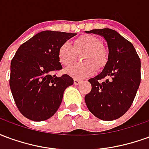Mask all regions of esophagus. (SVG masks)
<instances>
[{
    "label": "esophagus",
    "mask_w": 149,
    "mask_h": 149,
    "mask_svg": "<svg viewBox=\"0 0 149 149\" xmlns=\"http://www.w3.org/2000/svg\"><path fill=\"white\" fill-rule=\"evenodd\" d=\"M80 82H81V81L78 80V79H74V80H73V83H74V84H78Z\"/></svg>",
    "instance_id": "1"
}]
</instances>
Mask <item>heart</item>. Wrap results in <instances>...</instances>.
Listing matches in <instances>:
<instances>
[{"label":"heart","mask_w":149,"mask_h":149,"mask_svg":"<svg viewBox=\"0 0 149 149\" xmlns=\"http://www.w3.org/2000/svg\"><path fill=\"white\" fill-rule=\"evenodd\" d=\"M81 61L71 65L65 72L75 79H84L90 77L97 69H101L108 61V52L103 47L102 41L93 35H84L77 37L73 45L65 41L59 47L58 60L63 66H68L76 61L77 54L84 52Z\"/></svg>","instance_id":"1"}]
</instances>
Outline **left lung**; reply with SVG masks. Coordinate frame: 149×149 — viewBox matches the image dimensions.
<instances>
[{"label":"left lung","mask_w":149,"mask_h":149,"mask_svg":"<svg viewBox=\"0 0 149 149\" xmlns=\"http://www.w3.org/2000/svg\"><path fill=\"white\" fill-rule=\"evenodd\" d=\"M85 32L104 37L109 57L103 71L88 80L92 90L84 100L97 118L113 120L124 115L134 100L141 84V60L132 44L116 31L101 29Z\"/></svg>","instance_id":"obj_1"}]
</instances>
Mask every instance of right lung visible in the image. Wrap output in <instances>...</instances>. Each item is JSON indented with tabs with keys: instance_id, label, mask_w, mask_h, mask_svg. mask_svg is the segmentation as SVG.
I'll return each mask as SVG.
<instances>
[{
	"instance_id": "obj_1",
	"label": "right lung",
	"mask_w": 149,
	"mask_h": 149,
	"mask_svg": "<svg viewBox=\"0 0 149 149\" xmlns=\"http://www.w3.org/2000/svg\"><path fill=\"white\" fill-rule=\"evenodd\" d=\"M76 33L43 31L23 43L11 61L9 86L18 110L26 118L42 121L55 114L65 88L73 84L67 74H52L62 69L60 46Z\"/></svg>"
}]
</instances>
